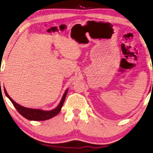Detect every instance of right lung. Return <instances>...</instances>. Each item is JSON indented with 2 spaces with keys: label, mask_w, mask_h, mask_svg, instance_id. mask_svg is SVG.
Returning <instances> with one entry per match:
<instances>
[{
  "label": "right lung",
  "mask_w": 153,
  "mask_h": 153,
  "mask_svg": "<svg viewBox=\"0 0 153 153\" xmlns=\"http://www.w3.org/2000/svg\"><path fill=\"white\" fill-rule=\"evenodd\" d=\"M4 89V93L6 95H7V97L10 100L12 103L13 104V105L14 106L15 108H16V110L18 111V112H19L21 115H22L24 117H25L26 119L30 121H45V120H48V119L52 118L53 117L58 115L59 113V111H61V109L63 106V104L64 103L65 99V97H66L68 90L67 89V90L65 91V93L62 96L60 103H59V105L56 108L51 111H43V110L37 109L26 108V107L20 105L15 102L13 99L9 96L7 91H6V89Z\"/></svg>",
  "instance_id": "1"
}]
</instances>
